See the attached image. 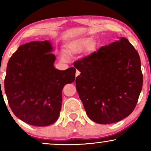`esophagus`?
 I'll use <instances>...</instances> for the list:
<instances>
[{"mask_svg":"<svg viewBox=\"0 0 151 151\" xmlns=\"http://www.w3.org/2000/svg\"><path fill=\"white\" fill-rule=\"evenodd\" d=\"M80 74V72L78 71V70H76V77H77V76H78Z\"/></svg>","mask_w":151,"mask_h":151,"instance_id":"obj_1","label":"esophagus"}]
</instances>
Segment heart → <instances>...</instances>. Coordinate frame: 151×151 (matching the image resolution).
I'll return each instance as SVG.
<instances>
[{"instance_id": "heart-1", "label": "heart", "mask_w": 151, "mask_h": 151, "mask_svg": "<svg viewBox=\"0 0 151 151\" xmlns=\"http://www.w3.org/2000/svg\"><path fill=\"white\" fill-rule=\"evenodd\" d=\"M93 41L89 38H80L71 42L68 45L67 52L69 53H78L89 48L92 45ZM61 58L63 60H67L68 57L65 53L61 54Z\"/></svg>"}]
</instances>
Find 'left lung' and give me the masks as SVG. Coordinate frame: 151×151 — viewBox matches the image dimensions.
Returning a JSON list of instances; mask_svg holds the SVG:
<instances>
[{
	"instance_id": "obj_1",
	"label": "left lung",
	"mask_w": 151,
	"mask_h": 151,
	"mask_svg": "<svg viewBox=\"0 0 151 151\" xmlns=\"http://www.w3.org/2000/svg\"><path fill=\"white\" fill-rule=\"evenodd\" d=\"M73 65L81 72L76 79V89L91 120L109 124L133 112L143 75L139 55L129 40L122 37Z\"/></svg>"
}]
</instances>
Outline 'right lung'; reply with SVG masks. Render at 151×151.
I'll list each match as a JSON object with an SVG mask.
<instances>
[{
    "label": "right lung",
    "mask_w": 151,
    "mask_h": 151,
    "mask_svg": "<svg viewBox=\"0 0 151 151\" xmlns=\"http://www.w3.org/2000/svg\"><path fill=\"white\" fill-rule=\"evenodd\" d=\"M48 40L22 45L7 63L5 91L14 114L29 124L45 127L58 118L64 86L75 80L76 69L60 71Z\"/></svg>",
    "instance_id": "right-lung-1"
}]
</instances>
